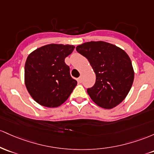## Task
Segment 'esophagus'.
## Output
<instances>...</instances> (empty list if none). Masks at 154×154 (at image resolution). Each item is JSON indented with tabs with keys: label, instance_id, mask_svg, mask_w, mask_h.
I'll return each instance as SVG.
<instances>
[{
	"label": "esophagus",
	"instance_id": "34e87169",
	"mask_svg": "<svg viewBox=\"0 0 154 154\" xmlns=\"http://www.w3.org/2000/svg\"><path fill=\"white\" fill-rule=\"evenodd\" d=\"M77 81H78V82H79V83H82V78L81 76L79 78H78Z\"/></svg>",
	"mask_w": 154,
	"mask_h": 154
}]
</instances>
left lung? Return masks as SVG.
Wrapping results in <instances>:
<instances>
[{
    "instance_id": "obj_1",
    "label": "left lung",
    "mask_w": 154,
    "mask_h": 154,
    "mask_svg": "<svg viewBox=\"0 0 154 154\" xmlns=\"http://www.w3.org/2000/svg\"><path fill=\"white\" fill-rule=\"evenodd\" d=\"M76 51L89 60L96 82L87 89L98 106L111 109L128 94L134 72L128 54L118 46L105 41H90L76 46Z\"/></svg>"
}]
</instances>
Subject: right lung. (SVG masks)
<instances>
[{"label": "right lung", "instance_id": "1", "mask_svg": "<svg viewBox=\"0 0 154 154\" xmlns=\"http://www.w3.org/2000/svg\"><path fill=\"white\" fill-rule=\"evenodd\" d=\"M72 45L48 44L31 52L25 65V84L36 103L56 108L65 103L77 85L65 59L72 52Z\"/></svg>", "mask_w": 154, "mask_h": 154}]
</instances>
